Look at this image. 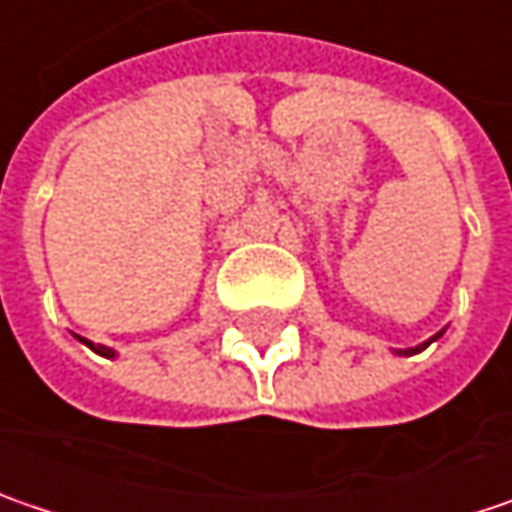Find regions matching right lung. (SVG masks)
Here are the masks:
<instances>
[{"instance_id": "right-lung-1", "label": "right lung", "mask_w": 512, "mask_h": 512, "mask_svg": "<svg viewBox=\"0 0 512 512\" xmlns=\"http://www.w3.org/2000/svg\"><path fill=\"white\" fill-rule=\"evenodd\" d=\"M89 347H92V350H98L101 356H112V350H109V347H95V345H89Z\"/></svg>"}]
</instances>
